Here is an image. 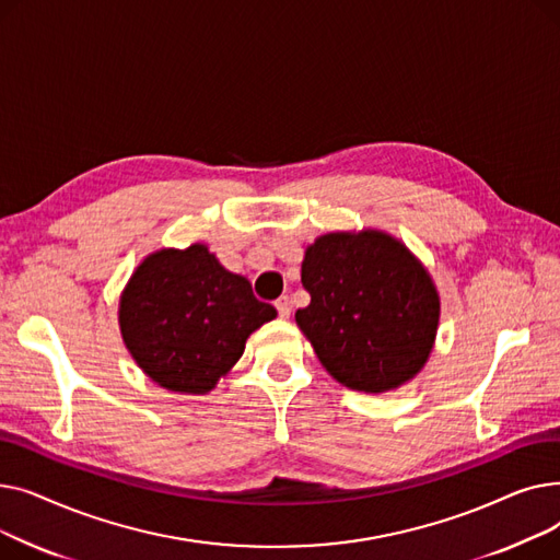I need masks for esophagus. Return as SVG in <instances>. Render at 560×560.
<instances>
[{
	"label": "esophagus",
	"mask_w": 560,
	"mask_h": 560,
	"mask_svg": "<svg viewBox=\"0 0 560 560\" xmlns=\"http://www.w3.org/2000/svg\"><path fill=\"white\" fill-rule=\"evenodd\" d=\"M275 306H277V311H279V317H283V319H288V317H290L292 304H290V300H288V298H279V300L275 302Z\"/></svg>",
	"instance_id": "obj_1"
}]
</instances>
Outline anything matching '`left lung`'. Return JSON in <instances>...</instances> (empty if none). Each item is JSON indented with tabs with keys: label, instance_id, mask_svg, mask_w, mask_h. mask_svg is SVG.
<instances>
[{
	"label": "left lung",
	"instance_id": "obj_1",
	"mask_svg": "<svg viewBox=\"0 0 560 560\" xmlns=\"http://www.w3.org/2000/svg\"><path fill=\"white\" fill-rule=\"evenodd\" d=\"M295 313L319 363L349 390H397L427 365L440 322L438 288L395 235L331 231L306 247Z\"/></svg>",
	"mask_w": 560,
	"mask_h": 560
}]
</instances>
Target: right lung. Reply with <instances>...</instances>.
Listing matches in <instances>:
<instances>
[{
	"instance_id": "1",
	"label": "right lung",
	"mask_w": 560,
	"mask_h": 560,
	"mask_svg": "<svg viewBox=\"0 0 560 560\" xmlns=\"http://www.w3.org/2000/svg\"><path fill=\"white\" fill-rule=\"evenodd\" d=\"M277 308L258 302L203 243L144 256L127 281L117 322L136 365L156 386L206 395L238 363L247 338Z\"/></svg>"
}]
</instances>
